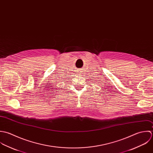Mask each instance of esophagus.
<instances>
[{"instance_id": "obj_1", "label": "esophagus", "mask_w": 153, "mask_h": 153, "mask_svg": "<svg viewBox=\"0 0 153 153\" xmlns=\"http://www.w3.org/2000/svg\"><path fill=\"white\" fill-rule=\"evenodd\" d=\"M82 70H82V68L80 69V70H79V71H78V73H79L78 74H81L82 73V72H83V71H82Z\"/></svg>"}]
</instances>
